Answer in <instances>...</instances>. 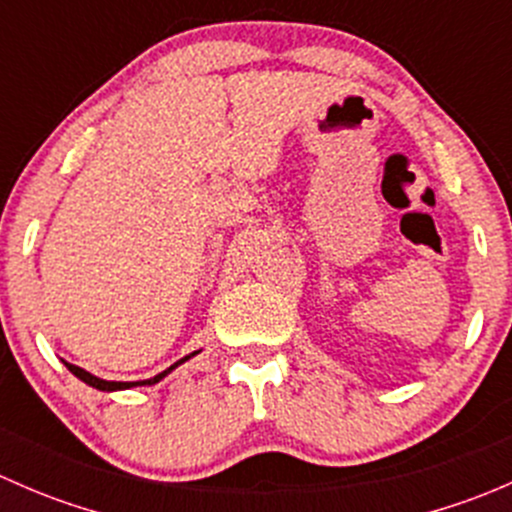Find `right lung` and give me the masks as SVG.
I'll use <instances>...</instances> for the list:
<instances>
[{
  "label": "right lung",
  "instance_id": "obj_1",
  "mask_svg": "<svg viewBox=\"0 0 512 512\" xmlns=\"http://www.w3.org/2000/svg\"><path fill=\"white\" fill-rule=\"evenodd\" d=\"M185 359H190V356H185ZM185 359H180V361H175L173 366H170V369H165L163 374H158V376H153V379H148V381H103V379H98V376H94V374H89V371H84L81 369V366H74V364H66V369L71 371V374L74 376H79L81 381H86V384L89 386H94V389H101V391H116V389H131V386H151V384H156V381H160L163 379L165 374H168V371H173L175 366L178 364H183Z\"/></svg>",
  "mask_w": 512,
  "mask_h": 512
}]
</instances>
